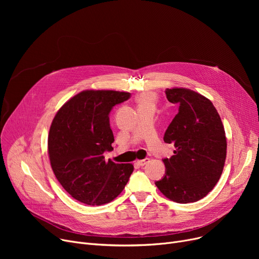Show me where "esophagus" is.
Instances as JSON below:
<instances>
[{
  "mask_svg": "<svg viewBox=\"0 0 259 259\" xmlns=\"http://www.w3.org/2000/svg\"><path fill=\"white\" fill-rule=\"evenodd\" d=\"M147 162H149V158H145V159H141V160H138L137 162H135V164H137L138 166H140V167H143V166H145Z\"/></svg>",
  "mask_w": 259,
  "mask_h": 259,
  "instance_id": "obj_1",
  "label": "esophagus"
}]
</instances>
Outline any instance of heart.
<instances>
[{"label": "heart", "instance_id": "1", "mask_svg": "<svg viewBox=\"0 0 259 259\" xmlns=\"http://www.w3.org/2000/svg\"><path fill=\"white\" fill-rule=\"evenodd\" d=\"M141 103H147V102H153V97L150 94H144L140 98Z\"/></svg>", "mask_w": 259, "mask_h": 259}]
</instances>
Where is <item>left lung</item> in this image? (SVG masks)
Instances as JSON below:
<instances>
[{
	"label": "left lung",
	"instance_id": "obj_1",
	"mask_svg": "<svg viewBox=\"0 0 259 259\" xmlns=\"http://www.w3.org/2000/svg\"><path fill=\"white\" fill-rule=\"evenodd\" d=\"M179 105L164 141L174 144V155L164 158V178L155 182L167 198L180 203L205 197L220 181L227 156V139L221 116L212 102L186 88L166 89Z\"/></svg>",
	"mask_w": 259,
	"mask_h": 259
}]
</instances>
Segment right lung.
Wrapping results in <instances>:
<instances>
[{"mask_svg": "<svg viewBox=\"0 0 259 259\" xmlns=\"http://www.w3.org/2000/svg\"><path fill=\"white\" fill-rule=\"evenodd\" d=\"M129 92L85 90L58 111L49 130L51 168L62 187L74 199L101 206L117 197L133 172L132 164L105 160L114 142L109 113L130 99Z\"/></svg>", "mask_w": 259, "mask_h": 259, "instance_id": "right-lung-1", "label": "right lung"}]
</instances>
